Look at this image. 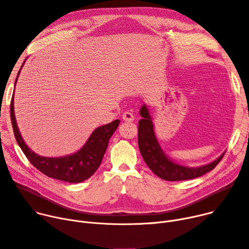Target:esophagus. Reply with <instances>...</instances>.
Returning <instances> with one entry per match:
<instances>
[{"mask_svg": "<svg viewBox=\"0 0 249 249\" xmlns=\"http://www.w3.org/2000/svg\"><path fill=\"white\" fill-rule=\"evenodd\" d=\"M122 118L124 121H133L134 120V115L130 111H126L123 113Z\"/></svg>", "mask_w": 249, "mask_h": 249, "instance_id": "1", "label": "esophagus"}]
</instances>
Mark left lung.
Returning a JSON list of instances; mask_svg holds the SVG:
<instances>
[{"instance_id":"obj_1","label":"left lung","mask_w":249,"mask_h":249,"mask_svg":"<svg viewBox=\"0 0 249 249\" xmlns=\"http://www.w3.org/2000/svg\"><path fill=\"white\" fill-rule=\"evenodd\" d=\"M141 120L138 126V145L140 153L153 173L167 181H180L197 178L211 171L220 162L224 153L216 160L199 167H186L173 162L164 153L154 132V125L149 109L143 105L140 109Z\"/></svg>"}]
</instances>
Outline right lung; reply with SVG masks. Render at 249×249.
Instances as JSON below:
<instances>
[{
  "instance_id": "right-lung-1",
  "label": "right lung",
  "mask_w": 249,
  "mask_h": 249,
  "mask_svg": "<svg viewBox=\"0 0 249 249\" xmlns=\"http://www.w3.org/2000/svg\"><path fill=\"white\" fill-rule=\"evenodd\" d=\"M20 72L21 69L16 78L15 85ZM11 120L15 138L33 166L48 177L70 182V183H79L88 179L96 172L102 162L109 140L120 123L117 119L96 128L84 146L74 154L64 157H43L33 152L20 134L14 112V95L11 101Z\"/></svg>"
}]
</instances>
